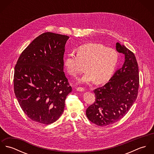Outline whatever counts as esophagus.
Instances as JSON below:
<instances>
[{"label": "esophagus", "mask_w": 154, "mask_h": 154, "mask_svg": "<svg viewBox=\"0 0 154 154\" xmlns=\"http://www.w3.org/2000/svg\"><path fill=\"white\" fill-rule=\"evenodd\" d=\"M76 90L78 91L84 92V91H85V88H82V87H78V88H76Z\"/></svg>", "instance_id": "1"}]
</instances>
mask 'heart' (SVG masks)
<instances>
[{
  "mask_svg": "<svg viewBox=\"0 0 154 154\" xmlns=\"http://www.w3.org/2000/svg\"><path fill=\"white\" fill-rule=\"evenodd\" d=\"M117 51L100 43H87L79 47L77 54L70 53L64 59L67 73L73 76L84 70L85 74L78 79L79 84H89L96 80L102 84L109 80L118 64Z\"/></svg>",
  "mask_w": 154,
  "mask_h": 154,
  "instance_id": "1",
  "label": "heart"
}]
</instances>
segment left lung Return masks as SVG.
<instances>
[{"label":"left lung","mask_w":154,"mask_h":154,"mask_svg":"<svg viewBox=\"0 0 154 154\" xmlns=\"http://www.w3.org/2000/svg\"><path fill=\"white\" fill-rule=\"evenodd\" d=\"M116 50L124 54L125 62L109 82L95 89V101L86 111L93 123L106 126L122 119L136 101L139 85V68L134 53L125 45L116 43Z\"/></svg>","instance_id":"left-lung-1"}]
</instances>
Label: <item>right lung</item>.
I'll return each instance as SVG.
<instances>
[{"mask_svg":"<svg viewBox=\"0 0 154 154\" xmlns=\"http://www.w3.org/2000/svg\"><path fill=\"white\" fill-rule=\"evenodd\" d=\"M69 37L45 32L22 51L15 66V96L32 121L49 125L62 114L72 91L63 72V55Z\"/></svg>","mask_w":154,"mask_h":154,"instance_id":"1","label":"right lung"}]
</instances>
